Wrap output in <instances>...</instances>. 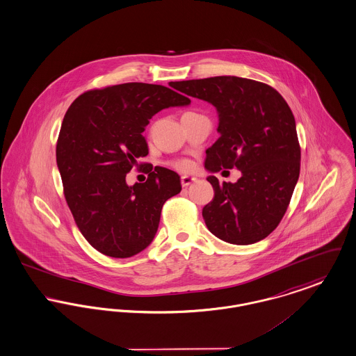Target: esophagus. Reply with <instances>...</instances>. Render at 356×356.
I'll use <instances>...</instances> for the list:
<instances>
[{"label":"esophagus","instance_id":"1","mask_svg":"<svg viewBox=\"0 0 356 356\" xmlns=\"http://www.w3.org/2000/svg\"><path fill=\"white\" fill-rule=\"evenodd\" d=\"M195 180H196V179L192 177V176H183V177H181V186H183V187H188Z\"/></svg>","mask_w":356,"mask_h":356}]
</instances>
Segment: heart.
<instances>
[{
	"instance_id": "heart-1",
	"label": "heart",
	"mask_w": 356,
	"mask_h": 356,
	"mask_svg": "<svg viewBox=\"0 0 356 356\" xmlns=\"http://www.w3.org/2000/svg\"><path fill=\"white\" fill-rule=\"evenodd\" d=\"M172 167L175 168V169H177V170H181V172H188L192 169V163L187 160V159H180V160H176V161H173L172 163Z\"/></svg>"
}]
</instances>
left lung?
Returning <instances> with one entry per match:
<instances>
[{
    "label": "left lung",
    "mask_w": 356,
    "mask_h": 356,
    "mask_svg": "<svg viewBox=\"0 0 356 356\" xmlns=\"http://www.w3.org/2000/svg\"><path fill=\"white\" fill-rule=\"evenodd\" d=\"M219 114L220 137L206 150V169L242 172L236 183L207 180L215 191L203 209L209 230L232 245L262 241L284 218L300 175L301 149L292 110L269 84L238 76L173 83Z\"/></svg>",
    "instance_id": "1"
}]
</instances>
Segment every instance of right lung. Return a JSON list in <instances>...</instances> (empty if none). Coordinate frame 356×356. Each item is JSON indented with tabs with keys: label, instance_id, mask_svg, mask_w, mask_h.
Masks as SVG:
<instances>
[{
	"label": "right lung",
	"instance_id": "add662e5",
	"mask_svg": "<svg viewBox=\"0 0 356 356\" xmlns=\"http://www.w3.org/2000/svg\"><path fill=\"white\" fill-rule=\"evenodd\" d=\"M189 104L165 86L133 82L86 91L68 107L56 163L65 202L95 250L127 258L153 241L164 203L181 184L170 169L138 164L149 153L143 131L163 108ZM134 166L145 167L147 181L129 188L125 173Z\"/></svg>",
	"mask_w": 356,
	"mask_h": 356
}]
</instances>
